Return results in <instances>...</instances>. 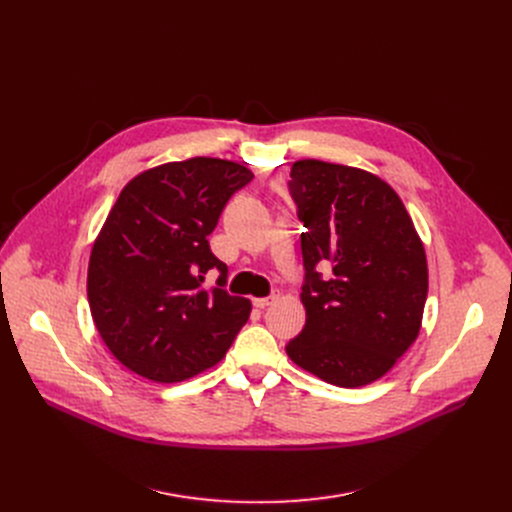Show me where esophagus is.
I'll use <instances>...</instances> for the list:
<instances>
[{
	"label": "esophagus",
	"mask_w": 512,
	"mask_h": 512,
	"mask_svg": "<svg viewBox=\"0 0 512 512\" xmlns=\"http://www.w3.org/2000/svg\"><path fill=\"white\" fill-rule=\"evenodd\" d=\"M276 301V297L272 294V297H261V299H253V305L257 307V309H265L267 305H272Z\"/></svg>",
	"instance_id": "34e87169"
}]
</instances>
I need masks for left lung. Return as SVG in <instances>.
Returning <instances> with one entry per match:
<instances>
[{
    "label": "left lung",
    "mask_w": 512,
    "mask_h": 512,
    "mask_svg": "<svg viewBox=\"0 0 512 512\" xmlns=\"http://www.w3.org/2000/svg\"><path fill=\"white\" fill-rule=\"evenodd\" d=\"M290 195L305 224L303 332L286 344L301 369L340 388L380 380L417 340L427 259L407 207L371 172L294 161ZM326 266L331 276L316 272Z\"/></svg>",
    "instance_id": "8db88e82"
}]
</instances>
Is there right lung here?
Segmentation results:
<instances>
[{
    "label": "right lung",
    "instance_id": "1",
    "mask_svg": "<svg viewBox=\"0 0 512 512\" xmlns=\"http://www.w3.org/2000/svg\"><path fill=\"white\" fill-rule=\"evenodd\" d=\"M253 180L236 161L191 157L134 176L93 242L87 297L110 353L141 378L174 384L220 363L251 301L232 297L209 249L228 199ZM209 269L219 286L203 289Z\"/></svg>",
    "mask_w": 512,
    "mask_h": 512
}]
</instances>
